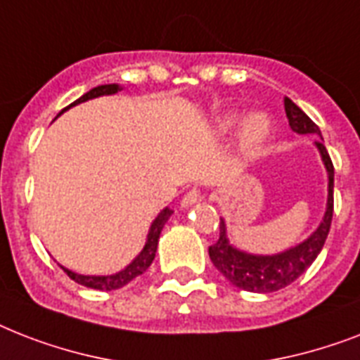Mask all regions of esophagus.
I'll return each mask as SVG.
<instances>
[{"instance_id":"1","label":"esophagus","mask_w":360,"mask_h":360,"mask_svg":"<svg viewBox=\"0 0 360 360\" xmlns=\"http://www.w3.org/2000/svg\"><path fill=\"white\" fill-rule=\"evenodd\" d=\"M203 200V194L200 191H196V188H192L191 192H186L185 198L181 200V205L183 207H192V205H196V203H200Z\"/></svg>"}]
</instances>
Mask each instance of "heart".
Masks as SVG:
<instances>
[{
  "mask_svg": "<svg viewBox=\"0 0 360 360\" xmlns=\"http://www.w3.org/2000/svg\"><path fill=\"white\" fill-rule=\"evenodd\" d=\"M240 117L243 114L240 112H226V114L219 115L217 121H214V127H217V132L220 134H228L231 130L236 129L237 124L240 123ZM271 130H273V124L269 120L267 114L263 112H254V114L246 115L243 124H240L239 132V151L243 157L250 158L254 155L262 151V147L267 143V140L271 138Z\"/></svg>",
  "mask_w": 360,
  "mask_h": 360,
  "instance_id": "1",
  "label": "heart"
}]
</instances>
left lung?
I'll return each instance as SVG.
<instances>
[{
  "instance_id": "8db88e82",
  "label": "left lung",
  "mask_w": 360,
  "mask_h": 360,
  "mask_svg": "<svg viewBox=\"0 0 360 360\" xmlns=\"http://www.w3.org/2000/svg\"><path fill=\"white\" fill-rule=\"evenodd\" d=\"M285 117L290 127L297 134H316L321 138V130L291 98L284 97ZM316 141L314 146L319 151L321 162L327 169V205L319 226L299 245L290 246L276 254H250L240 250L230 243L228 228L224 219H220V237L213 246H209V257L220 273L240 290L254 293H273L291 282H295L304 271L314 263L329 236L330 220H333V191H335V168L325 149L323 141Z\"/></svg>"
}]
</instances>
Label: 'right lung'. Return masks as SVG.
Wrapping results in <instances>:
<instances>
[{
    "label": "right lung",
    "instance_id": "1",
    "mask_svg": "<svg viewBox=\"0 0 360 360\" xmlns=\"http://www.w3.org/2000/svg\"><path fill=\"white\" fill-rule=\"evenodd\" d=\"M123 87L120 84H104V86H97L89 89L86 95H82L78 101L63 108L61 112L58 114V117L63 112H67L69 108L76 106V104H82V103H87V101H91V98H97V97H104V95H115L117 91H121ZM172 209L164 207L160 213L157 214V219L151 222V228L147 231V239H146V245L141 248V252L138 256L132 259V262L127 265L124 269H121L120 273H114V274H80V273H75V271H70V269L63 267V271L69 274L70 278L78 282V284L86 285V288H93V290H103V291H112V290H120L123 285H127L130 280H134L136 276H140L143 274L149 269V265L153 263L155 259V254H157V246H158V237H160V231H162L164 224L168 222L169 217H172Z\"/></svg>",
    "mask_w": 360,
    "mask_h": 360
}]
</instances>
